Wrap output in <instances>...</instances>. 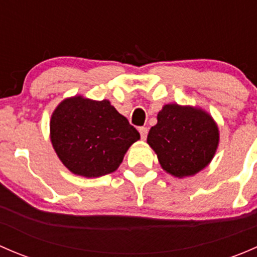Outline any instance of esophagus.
<instances>
[{
	"instance_id": "34e87169",
	"label": "esophagus",
	"mask_w": 257,
	"mask_h": 257,
	"mask_svg": "<svg viewBox=\"0 0 257 257\" xmlns=\"http://www.w3.org/2000/svg\"><path fill=\"white\" fill-rule=\"evenodd\" d=\"M139 133H141V137H142V139H144L147 138V134H148V128L147 126H141V128H139Z\"/></svg>"
}]
</instances>
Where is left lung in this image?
Segmentation results:
<instances>
[{
    "instance_id": "1",
    "label": "left lung",
    "mask_w": 257,
    "mask_h": 257,
    "mask_svg": "<svg viewBox=\"0 0 257 257\" xmlns=\"http://www.w3.org/2000/svg\"><path fill=\"white\" fill-rule=\"evenodd\" d=\"M157 118L147 142L165 172L185 178L208 167L219 145V128L209 113L170 103Z\"/></svg>"
}]
</instances>
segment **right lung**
Returning <instances> with one entry per match:
<instances>
[{
  "label": "right lung",
  "mask_w": 257,
  "mask_h": 257,
  "mask_svg": "<svg viewBox=\"0 0 257 257\" xmlns=\"http://www.w3.org/2000/svg\"><path fill=\"white\" fill-rule=\"evenodd\" d=\"M51 142L73 174L98 178L115 172L132 144L141 139L109 100L82 95L62 100L49 121Z\"/></svg>",
  "instance_id": "obj_1"
}]
</instances>
